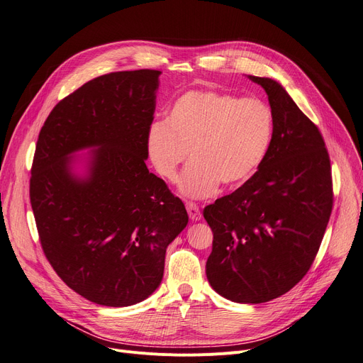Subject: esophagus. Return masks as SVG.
<instances>
[{
	"mask_svg": "<svg viewBox=\"0 0 363 363\" xmlns=\"http://www.w3.org/2000/svg\"><path fill=\"white\" fill-rule=\"evenodd\" d=\"M186 212H188V216L191 220H201V213H200V208L197 204L194 203H186Z\"/></svg>",
	"mask_w": 363,
	"mask_h": 363,
	"instance_id": "esophagus-1",
	"label": "esophagus"
}]
</instances>
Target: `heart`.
Masks as SVG:
<instances>
[{"label":"heart","instance_id":"1","mask_svg":"<svg viewBox=\"0 0 363 363\" xmlns=\"http://www.w3.org/2000/svg\"><path fill=\"white\" fill-rule=\"evenodd\" d=\"M271 107L257 99L215 91L182 95L167 113L164 125H151L147 150L157 175L175 182L188 157L178 189L188 199H208L220 182L237 188L263 163L274 140Z\"/></svg>","mask_w":363,"mask_h":363}]
</instances>
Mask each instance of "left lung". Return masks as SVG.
<instances>
[{"label": "left lung", "mask_w": 363, "mask_h": 363, "mask_svg": "<svg viewBox=\"0 0 363 363\" xmlns=\"http://www.w3.org/2000/svg\"><path fill=\"white\" fill-rule=\"evenodd\" d=\"M268 94L275 119L268 156L256 174L203 212L213 231L206 275L235 303H264L308 274L333 207L330 156L319 129L285 88L247 76Z\"/></svg>", "instance_id": "left-lung-1"}]
</instances>
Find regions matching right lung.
Here are the masks:
<instances>
[{"mask_svg":"<svg viewBox=\"0 0 363 363\" xmlns=\"http://www.w3.org/2000/svg\"><path fill=\"white\" fill-rule=\"evenodd\" d=\"M159 70L95 78L57 104L38 137L30 204L43 250L67 287L125 308L157 290L184 203L147 169ZM84 149L91 151L73 157Z\"/></svg>","mask_w":363,"mask_h":363,"instance_id":"obj_1","label":"right lung"}]
</instances>
